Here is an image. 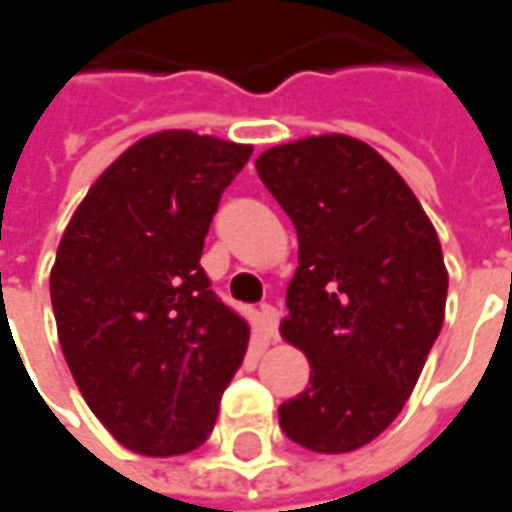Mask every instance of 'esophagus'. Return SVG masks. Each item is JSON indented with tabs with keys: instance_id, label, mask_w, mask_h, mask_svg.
<instances>
[{
	"instance_id": "34e87169",
	"label": "esophagus",
	"mask_w": 512,
	"mask_h": 512,
	"mask_svg": "<svg viewBox=\"0 0 512 512\" xmlns=\"http://www.w3.org/2000/svg\"><path fill=\"white\" fill-rule=\"evenodd\" d=\"M260 326L266 331V337H277V328H280V311L274 306H260Z\"/></svg>"
}]
</instances>
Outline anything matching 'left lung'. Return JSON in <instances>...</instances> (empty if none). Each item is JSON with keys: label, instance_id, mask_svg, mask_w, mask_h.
<instances>
[{"label": "left lung", "instance_id": "8db88e82", "mask_svg": "<svg viewBox=\"0 0 512 512\" xmlns=\"http://www.w3.org/2000/svg\"><path fill=\"white\" fill-rule=\"evenodd\" d=\"M257 175L297 229L283 340L311 365L280 428L314 453L377 439L411 397L442 331L448 269L411 186L377 150L314 135L266 150Z\"/></svg>", "mask_w": 512, "mask_h": 512}]
</instances>
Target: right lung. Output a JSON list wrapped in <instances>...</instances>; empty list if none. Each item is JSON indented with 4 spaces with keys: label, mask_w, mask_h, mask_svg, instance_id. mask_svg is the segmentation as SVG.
<instances>
[{
    "label": "right lung",
    "mask_w": 512,
    "mask_h": 512,
    "mask_svg": "<svg viewBox=\"0 0 512 512\" xmlns=\"http://www.w3.org/2000/svg\"><path fill=\"white\" fill-rule=\"evenodd\" d=\"M252 155L189 130L147 135L90 186L64 229L50 300L81 397L124 448H201L249 323L201 269L226 186Z\"/></svg>",
    "instance_id": "1"
}]
</instances>
